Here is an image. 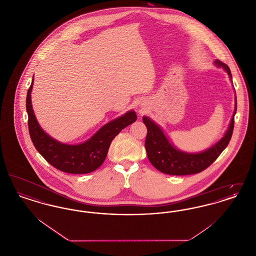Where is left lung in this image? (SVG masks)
<instances>
[{"mask_svg":"<svg viewBox=\"0 0 256 256\" xmlns=\"http://www.w3.org/2000/svg\"><path fill=\"white\" fill-rule=\"evenodd\" d=\"M215 65L222 68L232 80V72L230 67L216 60ZM237 110V100L235 96V108L230 122L228 128L224 135L219 141L208 148L206 150L196 154L185 152L174 146L167 136L158 124L150 120V118L144 116L143 122L146 124V156L150 162L158 170L172 176H186L198 174L206 170L216 159L218 158L222 152L228 146L232 139L233 128H234V116Z\"/></svg>","mask_w":256,"mask_h":256,"instance_id":"obj_1","label":"left lung"}]
</instances>
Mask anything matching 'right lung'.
Returning a JSON list of instances; mask_svg holds the SVG:
<instances>
[{
	"mask_svg": "<svg viewBox=\"0 0 256 256\" xmlns=\"http://www.w3.org/2000/svg\"><path fill=\"white\" fill-rule=\"evenodd\" d=\"M34 78L28 90L26 108L28 116V132L32 141L38 152L52 166L69 174H88L104 163L108 156L112 140L116 135L137 119L134 110H130L122 116L102 126L96 134L86 142L78 145L61 143L46 134L34 113L32 106V90Z\"/></svg>",
	"mask_w": 256,
	"mask_h": 256,
	"instance_id": "right-lung-1",
	"label": "right lung"
}]
</instances>
